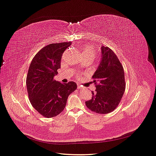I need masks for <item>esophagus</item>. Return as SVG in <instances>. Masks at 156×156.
<instances>
[{"label":"esophagus","instance_id":"obj_1","mask_svg":"<svg viewBox=\"0 0 156 156\" xmlns=\"http://www.w3.org/2000/svg\"><path fill=\"white\" fill-rule=\"evenodd\" d=\"M77 87H78V88H82V86H81L79 84H77Z\"/></svg>","mask_w":156,"mask_h":156}]
</instances>
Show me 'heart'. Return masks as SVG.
I'll return each mask as SVG.
<instances>
[{
  "mask_svg": "<svg viewBox=\"0 0 156 156\" xmlns=\"http://www.w3.org/2000/svg\"><path fill=\"white\" fill-rule=\"evenodd\" d=\"M96 55L97 51L93 46L87 45L83 47L82 55L83 57L92 59L93 60L94 59V57L96 56Z\"/></svg>",
  "mask_w": 156,
  "mask_h": 156,
  "instance_id": "b5f03b06",
  "label": "heart"
}]
</instances>
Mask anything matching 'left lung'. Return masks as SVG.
Instances as JSON below:
<instances>
[{"mask_svg": "<svg viewBox=\"0 0 156 156\" xmlns=\"http://www.w3.org/2000/svg\"><path fill=\"white\" fill-rule=\"evenodd\" d=\"M102 58L92 78L95 92L85 102L87 108L98 114H108L115 109L124 94L126 83L123 67L117 55L108 47H101Z\"/></svg>", "mask_w": 156, "mask_h": 156, "instance_id": "1", "label": "left lung"}]
</instances>
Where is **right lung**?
Wrapping results in <instances>:
<instances>
[{"label":"right lung","mask_w":156,"mask_h":156,"mask_svg":"<svg viewBox=\"0 0 156 156\" xmlns=\"http://www.w3.org/2000/svg\"><path fill=\"white\" fill-rule=\"evenodd\" d=\"M71 42L51 44L40 50L32 59L27 76L29 100L36 111L45 118H52L65 108L68 97L77 88L73 81L61 83L54 79L61 68L64 51Z\"/></svg>","instance_id":"add662e5"}]
</instances>
